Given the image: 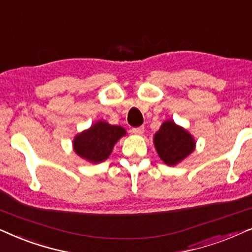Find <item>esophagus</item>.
<instances>
[{
    "instance_id": "esophagus-1",
    "label": "esophagus",
    "mask_w": 252,
    "mask_h": 252,
    "mask_svg": "<svg viewBox=\"0 0 252 252\" xmlns=\"http://www.w3.org/2000/svg\"><path fill=\"white\" fill-rule=\"evenodd\" d=\"M131 131L135 133V135H138V136H142L144 133V126H138V128H133Z\"/></svg>"
}]
</instances>
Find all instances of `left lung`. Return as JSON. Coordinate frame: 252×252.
Returning <instances> with one entry per match:
<instances>
[{
	"label": "left lung",
	"instance_id": "1",
	"mask_svg": "<svg viewBox=\"0 0 252 252\" xmlns=\"http://www.w3.org/2000/svg\"><path fill=\"white\" fill-rule=\"evenodd\" d=\"M153 143L160 159L167 166H176L196 149L193 136L173 120H166L154 133Z\"/></svg>",
	"mask_w": 252,
	"mask_h": 252
}]
</instances>
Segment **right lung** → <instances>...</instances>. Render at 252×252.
Here are the masks:
<instances>
[{
  "instance_id": "1",
  "label": "right lung",
  "mask_w": 252,
  "mask_h": 252,
  "mask_svg": "<svg viewBox=\"0 0 252 252\" xmlns=\"http://www.w3.org/2000/svg\"><path fill=\"white\" fill-rule=\"evenodd\" d=\"M126 135V129L122 126L100 120L73 137L72 149L82 159L100 163L108 159L115 144Z\"/></svg>"
}]
</instances>
